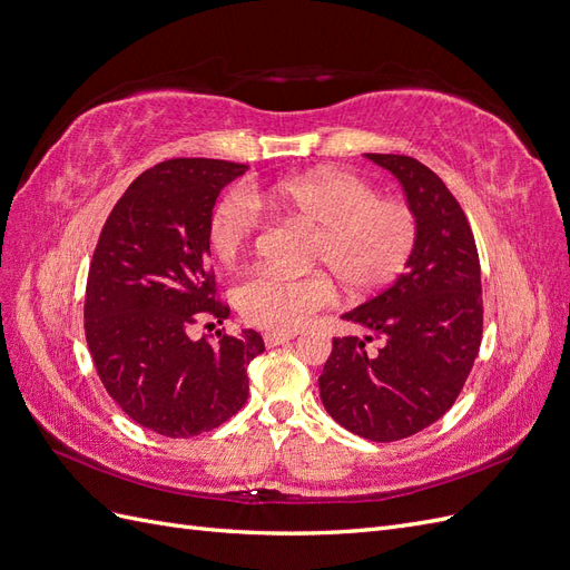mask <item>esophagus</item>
I'll return each mask as SVG.
<instances>
[{
	"label": "esophagus",
	"instance_id": "esophagus-1",
	"mask_svg": "<svg viewBox=\"0 0 570 570\" xmlns=\"http://www.w3.org/2000/svg\"><path fill=\"white\" fill-rule=\"evenodd\" d=\"M297 333H283V331H268L264 333V342L268 344V347H278V344H285L289 340H295Z\"/></svg>",
	"mask_w": 570,
	"mask_h": 570
}]
</instances>
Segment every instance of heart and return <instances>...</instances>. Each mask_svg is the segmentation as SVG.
Returning <instances> with one entry per match:
<instances>
[{"mask_svg":"<svg viewBox=\"0 0 570 570\" xmlns=\"http://www.w3.org/2000/svg\"><path fill=\"white\" fill-rule=\"evenodd\" d=\"M262 209L314 230L308 264L325 268L347 295H373L390 285L411 258L419 218L409 204L377 197L358 176L344 170H312L268 187L233 189L209 216V247L230 264L249 245ZM335 297L325 273L292 275L258 271L235 292L245 321L268 331L292 333Z\"/></svg>","mask_w":570,"mask_h":570,"instance_id":"heart-1","label":"heart"}]
</instances>
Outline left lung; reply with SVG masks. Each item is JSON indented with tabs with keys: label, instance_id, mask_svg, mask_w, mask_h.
I'll return each mask as SVG.
<instances>
[{
	"label": "left lung",
	"instance_id": "left-lung-1",
	"mask_svg": "<svg viewBox=\"0 0 570 570\" xmlns=\"http://www.w3.org/2000/svg\"><path fill=\"white\" fill-rule=\"evenodd\" d=\"M366 159L400 180L419 237L400 278L342 314L364 337H333L318 390L325 411L350 433L394 442L442 419L473 368L482 337L480 262L465 214L433 170L404 154Z\"/></svg>",
	"mask_w": 570,
	"mask_h": 570
}]
</instances>
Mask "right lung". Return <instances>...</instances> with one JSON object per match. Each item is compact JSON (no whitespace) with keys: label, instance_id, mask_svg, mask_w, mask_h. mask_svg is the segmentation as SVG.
I'll use <instances>...</instances> for the list:
<instances>
[{"label":"right lung","instance_id":"add662e5","mask_svg":"<svg viewBox=\"0 0 570 570\" xmlns=\"http://www.w3.org/2000/svg\"><path fill=\"white\" fill-rule=\"evenodd\" d=\"M247 170L220 159H170L135 178L109 214L85 289V337L120 411L164 438H195L245 406L256 331L193 340L223 323L209 266V216L220 189ZM214 325V323H212Z\"/></svg>","mask_w":570,"mask_h":570}]
</instances>
